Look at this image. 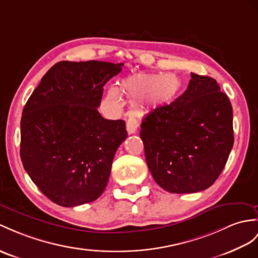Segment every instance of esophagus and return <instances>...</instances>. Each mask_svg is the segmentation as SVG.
I'll list each match as a JSON object with an SVG mask.
<instances>
[{
    "mask_svg": "<svg viewBox=\"0 0 258 258\" xmlns=\"http://www.w3.org/2000/svg\"><path fill=\"white\" fill-rule=\"evenodd\" d=\"M125 127H127L128 134L133 135V134L137 133V129H138V127H139V122H138L136 118L130 117L127 120V122H125Z\"/></svg>",
    "mask_w": 258,
    "mask_h": 258,
    "instance_id": "34e87169",
    "label": "esophagus"
}]
</instances>
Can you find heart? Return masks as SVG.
I'll use <instances>...</instances> for the list:
<instances>
[{"mask_svg": "<svg viewBox=\"0 0 258 258\" xmlns=\"http://www.w3.org/2000/svg\"><path fill=\"white\" fill-rule=\"evenodd\" d=\"M180 87V79L174 73L160 75L158 73L138 72L122 79L118 89H110L106 100L110 107L119 108L122 105L120 95L122 94L133 100L136 109L144 111L171 104L178 95Z\"/></svg>", "mask_w": 258, "mask_h": 258, "instance_id": "obj_1", "label": "heart"}]
</instances>
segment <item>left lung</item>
<instances>
[{
    "mask_svg": "<svg viewBox=\"0 0 258 258\" xmlns=\"http://www.w3.org/2000/svg\"><path fill=\"white\" fill-rule=\"evenodd\" d=\"M187 90L143 118L140 137L154 180L168 192H198L221 174L233 147V112L217 81L190 73Z\"/></svg>",
    "mask_w": 258,
    "mask_h": 258,
    "instance_id": "1",
    "label": "left lung"
}]
</instances>
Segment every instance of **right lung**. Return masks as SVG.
Instances as JSON below:
<instances>
[{"mask_svg":"<svg viewBox=\"0 0 258 258\" xmlns=\"http://www.w3.org/2000/svg\"><path fill=\"white\" fill-rule=\"evenodd\" d=\"M123 63L60 61L43 75L21 120L25 171L54 204L75 207L105 190L119 146L128 137L123 120L97 110L103 86Z\"/></svg>","mask_w":258,"mask_h":258,"instance_id":"1","label":"right lung"}]
</instances>
